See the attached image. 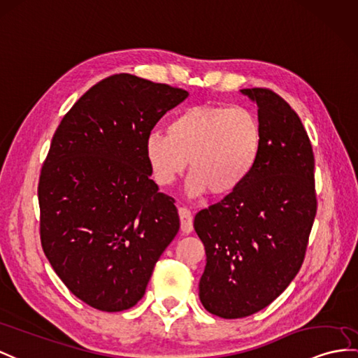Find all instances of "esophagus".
<instances>
[{
    "label": "esophagus",
    "instance_id": "1",
    "mask_svg": "<svg viewBox=\"0 0 358 358\" xmlns=\"http://www.w3.org/2000/svg\"><path fill=\"white\" fill-rule=\"evenodd\" d=\"M179 219H180V231L184 234H189L193 231V215L187 208L179 206Z\"/></svg>",
    "mask_w": 358,
    "mask_h": 358
}]
</instances>
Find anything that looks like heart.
Wrapping results in <instances>:
<instances>
[{"label":"heart","instance_id":"heart-1","mask_svg":"<svg viewBox=\"0 0 358 358\" xmlns=\"http://www.w3.org/2000/svg\"><path fill=\"white\" fill-rule=\"evenodd\" d=\"M264 149V130L257 113L245 106L196 104L174 113L167 135L152 132L144 152L153 180L170 187L187 170L188 193L215 197L238 191L257 170Z\"/></svg>","mask_w":358,"mask_h":358}]
</instances>
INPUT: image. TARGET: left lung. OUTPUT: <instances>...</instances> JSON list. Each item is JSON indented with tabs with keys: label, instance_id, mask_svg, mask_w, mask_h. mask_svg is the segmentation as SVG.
<instances>
[{
	"label": "left lung",
	"instance_id": "8db88e82",
	"mask_svg": "<svg viewBox=\"0 0 358 358\" xmlns=\"http://www.w3.org/2000/svg\"><path fill=\"white\" fill-rule=\"evenodd\" d=\"M241 94L257 103L263 124L259 164L238 191L194 217L206 252L199 298L223 319L254 315L289 287L317 211L315 155L298 113L270 90Z\"/></svg>",
	"mask_w": 358,
	"mask_h": 358
}]
</instances>
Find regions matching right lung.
Listing matches in <instances>:
<instances>
[{"label":"right lung","mask_w":358,"mask_h":358,"mask_svg":"<svg viewBox=\"0 0 358 358\" xmlns=\"http://www.w3.org/2000/svg\"><path fill=\"white\" fill-rule=\"evenodd\" d=\"M187 97L170 85L113 74L56 129L38 185L41 243L68 290L92 308L134 307L176 237L174 199L150 179L144 145Z\"/></svg>","instance_id":"1"}]
</instances>
